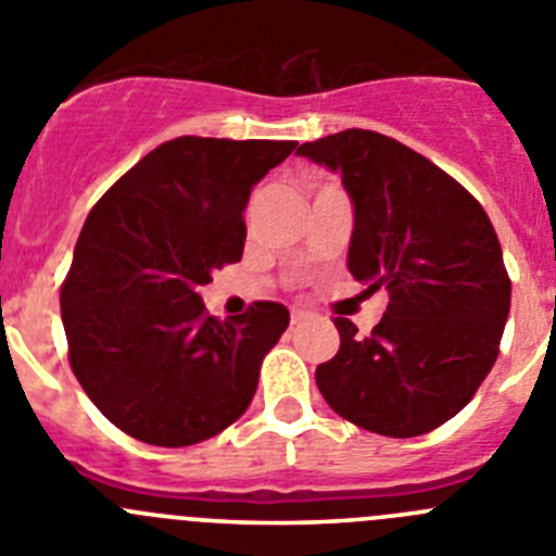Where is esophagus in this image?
I'll return each mask as SVG.
<instances>
[{
  "label": "esophagus",
  "mask_w": 556,
  "mask_h": 556,
  "mask_svg": "<svg viewBox=\"0 0 556 556\" xmlns=\"http://www.w3.org/2000/svg\"><path fill=\"white\" fill-rule=\"evenodd\" d=\"M304 318H307V313H304V309H293V313H290V320H293V324H302Z\"/></svg>",
  "instance_id": "esophagus-1"
}]
</instances>
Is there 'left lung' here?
<instances>
[{"label":"left lung","instance_id":"left-lung-1","mask_svg":"<svg viewBox=\"0 0 556 556\" xmlns=\"http://www.w3.org/2000/svg\"><path fill=\"white\" fill-rule=\"evenodd\" d=\"M295 153L340 173L354 205L349 271L389 293L370 334L334 318L340 351L315 370L320 395L370 433H428L500 354L510 279L494 225L458 180L383 134L349 128Z\"/></svg>","mask_w":556,"mask_h":556}]
</instances>
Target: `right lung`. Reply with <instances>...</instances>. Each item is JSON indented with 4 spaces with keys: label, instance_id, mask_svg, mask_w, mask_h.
<instances>
[{
    "label": "right lung",
    "instance_id": "1",
    "mask_svg": "<svg viewBox=\"0 0 556 556\" xmlns=\"http://www.w3.org/2000/svg\"><path fill=\"white\" fill-rule=\"evenodd\" d=\"M293 150L178 137L150 150L87 216L60 293L71 367L98 412L139 442H205L252 403L290 313L254 302L216 320L200 288L241 261L249 194Z\"/></svg>",
    "mask_w": 556,
    "mask_h": 556
}]
</instances>
